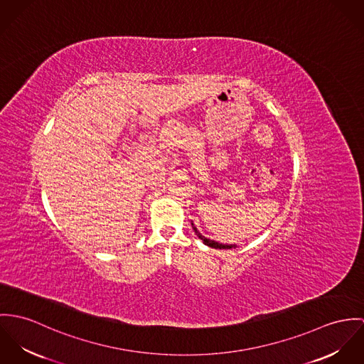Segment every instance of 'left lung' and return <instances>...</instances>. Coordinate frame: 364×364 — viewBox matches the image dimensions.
<instances>
[{
    "instance_id": "obj_1",
    "label": "left lung",
    "mask_w": 364,
    "mask_h": 364,
    "mask_svg": "<svg viewBox=\"0 0 364 364\" xmlns=\"http://www.w3.org/2000/svg\"><path fill=\"white\" fill-rule=\"evenodd\" d=\"M193 229H194V232L198 235V237L201 239L203 244H206V245H209V247H212V248H233L235 245H228V244H222V242H213V240H209V239H206V237H203L201 233L197 230V228L196 226H193Z\"/></svg>"
}]
</instances>
